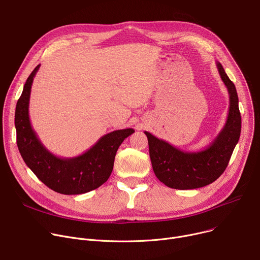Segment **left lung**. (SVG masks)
<instances>
[{
  "mask_svg": "<svg viewBox=\"0 0 260 260\" xmlns=\"http://www.w3.org/2000/svg\"><path fill=\"white\" fill-rule=\"evenodd\" d=\"M216 66L229 92L230 108L226 124L208 147L197 152L183 151L144 132L154 175L170 188L196 189L213 183L227 168L239 140L241 117L236 88L221 63L216 62Z\"/></svg>",
  "mask_w": 260,
  "mask_h": 260,
  "instance_id": "obj_1",
  "label": "left lung"
}]
</instances>
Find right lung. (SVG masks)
Masks as SVG:
<instances>
[{
    "label": "right lung",
    "mask_w": 260,
    "mask_h": 260,
    "mask_svg": "<svg viewBox=\"0 0 260 260\" xmlns=\"http://www.w3.org/2000/svg\"><path fill=\"white\" fill-rule=\"evenodd\" d=\"M40 66L27 78L16 103L14 123L17 147L26 165L50 189L68 196L89 192L108 181L119 146L135 131L125 128L107 134L75 158L62 159L51 153L40 141L29 119L31 85Z\"/></svg>",
    "instance_id": "obj_1"
}]
</instances>
